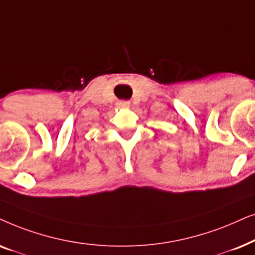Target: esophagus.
Instances as JSON below:
<instances>
[{"mask_svg": "<svg viewBox=\"0 0 255 255\" xmlns=\"http://www.w3.org/2000/svg\"><path fill=\"white\" fill-rule=\"evenodd\" d=\"M118 107L127 108V107H129V103H127V101H120V103L118 104Z\"/></svg>", "mask_w": 255, "mask_h": 255, "instance_id": "34e87169", "label": "esophagus"}]
</instances>
